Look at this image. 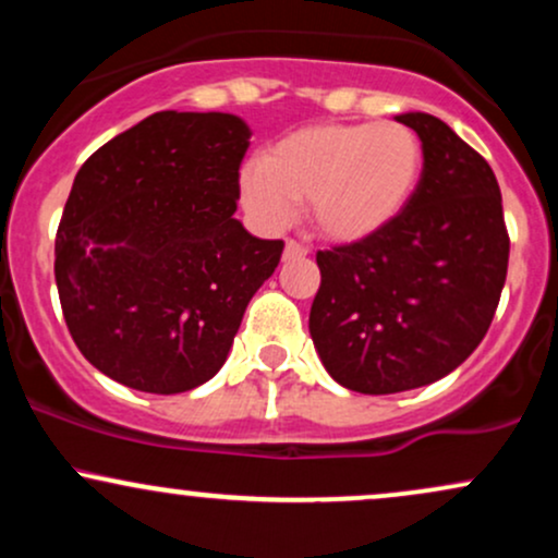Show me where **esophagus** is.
Here are the masks:
<instances>
[{"label":"esophagus","mask_w":558,"mask_h":558,"mask_svg":"<svg viewBox=\"0 0 558 558\" xmlns=\"http://www.w3.org/2000/svg\"><path fill=\"white\" fill-rule=\"evenodd\" d=\"M301 257H306V248L301 246L299 241H293V239H288L286 241V252H283V259H301Z\"/></svg>","instance_id":"obj_1"}]
</instances>
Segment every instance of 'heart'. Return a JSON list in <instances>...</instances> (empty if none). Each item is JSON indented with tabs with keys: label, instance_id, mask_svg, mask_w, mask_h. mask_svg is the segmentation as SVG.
I'll list each match as a JSON object with an SVG mask.
<instances>
[{
	"label": "heart",
	"instance_id": "obj_1",
	"mask_svg": "<svg viewBox=\"0 0 558 558\" xmlns=\"http://www.w3.org/2000/svg\"><path fill=\"white\" fill-rule=\"evenodd\" d=\"M427 151L403 123H330L275 141L241 175V204L265 230H283L304 204L323 241L360 243L393 228L417 198Z\"/></svg>",
	"mask_w": 558,
	"mask_h": 558
}]
</instances>
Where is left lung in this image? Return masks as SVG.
I'll use <instances>...</instances> for the list:
<instances>
[{"label": "left lung", "instance_id": "8db88e82", "mask_svg": "<svg viewBox=\"0 0 558 558\" xmlns=\"http://www.w3.org/2000/svg\"><path fill=\"white\" fill-rule=\"evenodd\" d=\"M420 133L425 181L409 213L369 241L317 252L310 332L325 369L356 393H401L457 369L488 332L506 267L490 165L444 120L396 114Z\"/></svg>", "mask_w": 558, "mask_h": 558}]
</instances>
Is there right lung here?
<instances>
[{"mask_svg": "<svg viewBox=\"0 0 558 558\" xmlns=\"http://www.w3.org/2000/svg\"><path fill=\"white\" fill-rule=\"evenodd\" d=\"M252 131L226 112H155L107 141L73 181L54 241L62 315L99 373L183 393L228 360L283 241L235 220Z\"/></svg>", "mask_w": 558, "mask_h": 558, "instance_id": "right-lung-1", "label": "right lung"}]
</instances>
